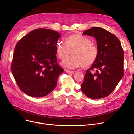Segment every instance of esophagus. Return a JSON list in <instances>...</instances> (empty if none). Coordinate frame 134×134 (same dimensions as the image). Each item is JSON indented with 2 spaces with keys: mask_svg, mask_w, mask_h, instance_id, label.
Returning <instances> with one entry per match:
<instances>
[{
  "mask_svg": "<svg viewBox=\"0 0 134 134\" xmlns=\"http://www.w3.org/2000/svg\"><path fill=\"white\" fill-rule=\"evenodd\" d=\"M65 71L66 73H68V74H73L74 73V71H68V70H67V69H65Z\"/></svg>",
  "mask_w": 134,
  "mask_h": 134,
  "instance_id": "1",
  "label": "esophagus"
}]
</instances>
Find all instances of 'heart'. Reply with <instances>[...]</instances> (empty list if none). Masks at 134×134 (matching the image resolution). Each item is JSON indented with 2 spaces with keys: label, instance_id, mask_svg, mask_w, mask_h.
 Segmentation results:
<instances>
[{
  "label": "heart",
  "instance_id": "1",
  "mask_svg": "<svg viewBox=\"0 0 134 134\" xmlns=\"http://www.w3.org/2000/svg\"><path fill=\"white\" fill-rule=\"evenodd\" d=\"M91 40L80 34L72 35L63 40H59L56 43V52L59 59H65L69 53V49L75 48L73 56L63 61L61 65L68 69L90 67L96 62L98 51L97 47L91 43Z\"/></svg>",
  "mask_w": 134,
  "mask_h": 134
}]
</instances>
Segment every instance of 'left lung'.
I'll return each instance as SVG.
<instances>
[{
    "mask_svg": "<svg viewBox=\"0 0 134 134\" xmlns=\"http://www.w3.org/2000/svg\"><path fill=\"white\" fill-rule=\"evenodd\" d=\"M83 34L96 38L98 55L94 64L86 71L81 91L93 99L106 97L123 76L124 52L121 43L115 35L99 27L90 28ZM93 69L95 72H92Z\"/></svg>",
    "mask_w": 134,
    "mask_h": 134,
    "instance_id": "left-lung-1",
    "label": "left lung"
}]
</instances>
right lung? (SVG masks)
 <instances>
[{
  "mask_svg": "<svg viewBox=\"0 0 134 134\" xmlns=\"http://www.w3.org/2000/svg\"><path fill=\"white\" fill-rule=\"evenodd\" d=\"M61 35L40 28L21 38L13 55L11 71L19 88L28 96L42 97L56 87L63 72L56 60V43Z\"/></svg>",
  "mask_w": 134,
  "mask_h": 134,
  "instance_id": "obj_1",
  "label": "right lung"
}]
</instances>
